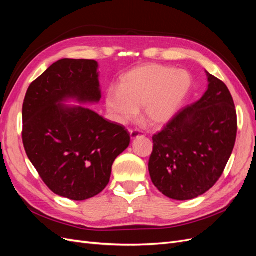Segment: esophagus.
I'll list each match as a JSON object with an SVG mask.
<instances>
[{"label": "esophagus", "instance_id": "obj_1", "mask_svg": "<svg viewBox=\"0 0 256 256\" xmlns=\"http://www.w3.org/2000/svg\"><path fill=\"white\" fill-rule=\"evenodd\" d=\"M143 136V134H141V131H138V130H130V138H131V140H134V138H138V136Z\"/></svg>", "mask_w": 256, "mask_h": 256}]
</instances>
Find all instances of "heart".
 Masks as SVG:
<instances>
[{
    "instance_id": "b5f03b06",
    "label": "heart",
    "mask_w": 256,
    "mask_h": 256,
    "mask_svg": "<svg viewBox=\"0 0 256 256\" xmlns=\"http://www.w3.org/2000/svg\"><path fill=\"white\" fill-rule=\"evenodd\" d=\"M191 86V74L184 69L143 65L122 76L118 90H108L106 104L120 122L136 120L143 108L144 120L150 125L160 126L174 118Z\"/></svg>"
}]
</instances>
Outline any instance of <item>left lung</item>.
<instances>
[{
  "label": "left lung",
  "instance_id": "obj_1",
  "mask_svg": "<svg viewBox=\"0 0 256 256\" xmlns=\"http://www.w3.org/2000/svg\"><path fill=\"white\" fill-rule=\"evenodd\" d=\"M208 88L152 136V182L162 194L187 200L204 194L221 177L233 152L237 114L228 86L207 72Z\"/></svg>",
  "mask_w": 256,
  "mask_h": 256
}]
</instances>
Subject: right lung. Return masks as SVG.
<instances>
[{"label": "right lung", "instance_id": "right-lung-1", "mask_svg": "<svg viewBox=\"0 0 256 256\" xmlns=\"http://www.w3.org/2000/svg\"><path fill=\"white\" fill-rule=\"evenodd\" d=\"M98 63L63 58L30 83L22 106V141L30 161L56 194L84 200L110 182L112 164L130 143L120 124L81 106L102 98Z\"/></svg>", "mask_w": 256, "mask_h": 256}]
</instances>
